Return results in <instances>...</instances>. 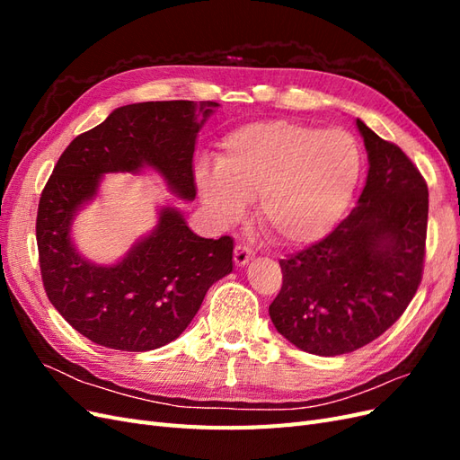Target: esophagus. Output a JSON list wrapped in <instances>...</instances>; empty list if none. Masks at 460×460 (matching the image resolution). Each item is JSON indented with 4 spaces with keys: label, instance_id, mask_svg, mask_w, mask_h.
Masks as SVG:
<instances>
[{
    "label": "esophagus",
    "instance_id": "esophagus-1",
    "mask_svg": "<svg viewBox=\"0 0 460 460\" xmlns=\"http://www.w3.org/2000/svg\"><path fill=\"white\" fill-rule=\"evenodd\" d=\"M255 257L253 249L245 245V243H238L234 249V262L238 264V267H243V264H247L249 261H252Z\"/></svg>",
    "mask_w": 460,
    "mask_h": 460
}]
</instances>
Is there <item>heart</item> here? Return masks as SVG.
I'll return each mask as SVG.
<instances>
[{
  "label": "heart",
  "mask_w": 460,
  "mask_h": 460,
  "mask_svg": "<svg viewBox=\"0 0 460 460\" xmlns=\"http://www.w3.org/2000/svg\"><path fill=\"white\" fill-rule=\"evenodd\" d=\"M358 171L351 134L264 120L226 136L217 171L199 169L198 188L225 225L243 217L245 201H257L259 226L276 243L301 247L323 240L340 220Z\"/></svg>",
  "instance_id": "b5f03b06"
}]
</instances>
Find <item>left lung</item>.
<instances>
[{
    "label": "left lung",
    "instance_id": "obj_1",
    "mask_svg": "<svg viewBox=\"0 0 460 460\" xmlns=\"http://www.w3.org/2000/svg\"><path fill=\"white\" fill-rule=\"evenodd\" d=\"M357 128L370 164L358 203L326 238L280 261L282 289L269 307L289 343L320 357L382 336L422 282L426 180L399 146L358 119Z\"/></svg>",
    "mask_w": 460,
    "mask_h": 460
}]
</instances>
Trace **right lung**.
<instances>
[{"label": "right lung", "mask_w": 460, "mask_h": 460, "mask_svg": "<svg viewBox=\"0 0 460 460\" xmlns=\"http://www.w3.org/2000/svg\"><path fill=\"white\" fill-rule=\"evenodd\" d=\"M215 107V102L119 107L76 136L55 164L36 217L41 282L53 307L93 343L119 351H151L171 343L196 316L207 289L232 272L230 235L199 238L172 207L161 208L155 232L111 267L80 257L71 243L73 217L95 196L105 172L151 166L176 196L196 198V137Z\"/></svg>", "instance_id": "right-lung-1"}]
</instances>
